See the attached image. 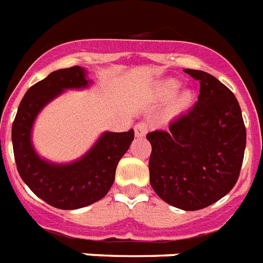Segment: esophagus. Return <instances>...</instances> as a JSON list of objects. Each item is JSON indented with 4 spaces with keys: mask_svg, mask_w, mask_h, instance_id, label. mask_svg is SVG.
Masks as SVG:
<instances>
[{
    "mask_svg": "<svg viewBox=\"0 0 263 263\" xmlns=\"http://www.w3.org/2000/svg\"><path fill=\"white\" fill-rule=\"evenodd\" d=\"M146 132H148V125H146L145 122H140V123H137L136 127H134V133H136V137L137 138L145 137Z\"/></svg>",
    "mask_w": 263,
    "mask_h": 263,
    "instance_id": "obj_1",
    "label": "esophagus"
}]
</instances>
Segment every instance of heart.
Masks as SVG:
<instances>
[{"label":"heart","instance_id":"1","mask_svg":"<svg viewBox=\"0 0 263 263\" xmlns=\"http://www.w3.org/2000/svg\"><path fill=\"white\" fill-rule=\"evenodd\" d=\"M179 89V83L174 79H168L164 80L163 83L159 84V87H157V93L160 96L161 99H170L172 96L175 95L176 92ZM190 98H189L187 93H184V95H180L179 98L176 99V107H184L189 103Z\"/></svg>","mask_w":263,"mask_h":263}]
</instances>
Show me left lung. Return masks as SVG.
Instances as JSON below:
<instances>
[{"instance_id":"1","label":"left lung","mask_w":263,"mask_h":263,"mask_svg":"<svg viewBox=\"0 0 263 263\" xmlns=\"http://www.w3.org/2000/svg\"><path fill=\"white\" fill-rule=\"evenodd\" d=\"M199 81L198 102L168 130L146 134L152 145L151 186L164 202L199 211L232 190L246 149V127L235 95L216 77L184 69Z\"/></svg>"}]
</instances>
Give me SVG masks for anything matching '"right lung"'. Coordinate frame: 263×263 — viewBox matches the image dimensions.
Returning <instances> with one entry per match:
<instances>
[{"label":"right lung","instance_id":"obj_1","mask_svg":"<svg viewBox=\"0 0 263 263\" xmlns=\"http://www.w3.org/2000/svg\"><path fill=\"white\" fill-rule=\"evenodd\" d=\"M87 69L73 66L50 73L29 88L18 106L12 126V144L17 171L33 194L48 205L73 211L98 202L108 193L115 170L134 138V130L103 132L83 156L69 163L42 157L32 142L37 115L69 89H88L93 81Z\"/></svg>","mask_w":263,"mask_h":263}]
</instances>
